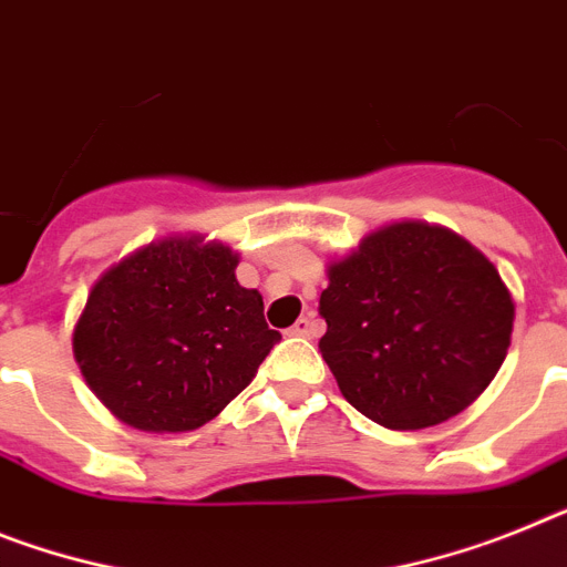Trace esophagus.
I'll use <instances>...</instances> for the list:
<instances>
[{
	"mask_svg": "<svg viewBox=\"0 0 567 567\" xmlns=\"http://www.w3.org/2000/svg\"><path fill=\"white\" fill-rule=\"evenodd\" d=\"M318 332H321V327H318V321L312 316H303L298 318V321L292 323V330H289V336H301V338H316Z\"/></svg>",
	"mask_w": 567,
	"mask_h": 567,
	"instance_id": "1",
	"label": "esophagus"
}]
</instances>
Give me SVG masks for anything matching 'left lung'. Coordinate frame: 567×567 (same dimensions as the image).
<instances>
[{"label":"left lung","mask_w":567,"mask_h":567,"mask_svg":"<svg viewBox=\"0 0 567 567\" xmlns=\"http://www.w3.org/2000/svg\"><path fill=\"white\" fill-rule=\"evenodd\" d=\"M318 341L343 399L381 427L462 413L499 372L514 301L496 266L453 231L393 224L330 266Z\"/></svg>","instance_id":"8db88e82"}]
</instances>
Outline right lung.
I'll list each match as a JSON object with an SVG mask.
<instances>
[{
	"label": "right lung",
	"mask_w": 567,
	"mask_h": 567,
	"mask_svg": "<svg viewBox=\"0 0 567 567\" xmlns=\"http://www.w3.org/2000/svg\"><path fill=\"white\" fill-rule=\"evenodd\" d=\"M220 244L159 240L96 280L74 355L111 413L137 430L186 433L212 422L280 341L264 298L235 278Z\"/></svg>",
	"instance_id": "1"
}]
</instances>
